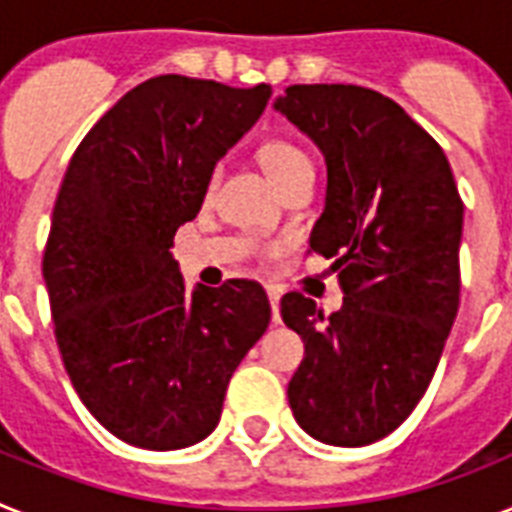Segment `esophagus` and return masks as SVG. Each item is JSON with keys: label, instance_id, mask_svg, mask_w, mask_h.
I'll return each mask as SVG.
<instances>
[{"label": "esophagus", "instance_id": "obj_1", "mask_svg": "<svg viewBox=\"0 0 512 512\" xmlns=\"http://www.w3.org/2000/svg\"><path fill=\"white\" fill-rule=\"evenodd\" d=\"M266 295H269V306H272V322L280 324V290L277 287H266Z\"/></svg>", "mask_w": 512, "mask_h": 512}]
</instances>
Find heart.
<instances>
[{
  "instance_id": "b5f03b06",
  "label": "heart",
  "mask_w": 512,
  "mask_h": 512,
  "mask_svg": "<svg viewBox=\"0 0 512 512\" xmlns=\"http://www.w3.org/2000/svg\"><path fill=\"white\" fill-rule=\"evenodd\" d=\"M256 159L264 167V172L274 180V185L285 193L290 185H295L303 177H314V162L311 156L306 154V149H301L298 143L290 141V138H282V135H272V138H264V141L256 146ZM219 167L209 172L206 177V198H211V193L217 190L219 185Z\"/></svg>"
}]
</instances>
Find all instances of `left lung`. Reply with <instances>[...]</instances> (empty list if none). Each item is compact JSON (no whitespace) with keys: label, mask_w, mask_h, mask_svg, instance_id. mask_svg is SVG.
<instances>
[{"label":"left lung","mask_w":512,"mask_h":512,"mask_svg":"<svg viewBox=\"0 0 512 512\" xmlns=\"http://www.w3.org/2000/svg\"><path fill=\"white\" fill-rule=\"evenodd\" d=\"M274 107L327 159V206L311 253L335 259L342 308L280 301L306 356L287 384L295 421L327 445L361 447L411 416L460 303L463 198L445 151L390 96L350 83L287 86Z\"/></svg>","instance_id":"1"}]
</instances>
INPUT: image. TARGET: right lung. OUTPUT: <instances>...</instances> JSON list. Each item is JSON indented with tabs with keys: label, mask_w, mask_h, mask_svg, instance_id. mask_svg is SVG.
Returning a JSON list of instances; mask_svg holds the SVG:
<instances>
[{
	"label": "right lung",
	"mask_w": 512,
	"mask_h": 512,
	"mask_svg": "<svg viewBox=\"0 0 512 512\" xmlns=\"http://www.w3.org/2000/svg\"><path fill=\"white\" fill-rule=\"evenodd\" d=\"M269 96L266 83L156 75L122 96L67 164L41 261L54 337L78 398L128 445L204 439L232 371L269 327L259 282L188 295L170 253L217 159Z\"/></svg>",
	"instance_id": "1"
}]
</instances>
